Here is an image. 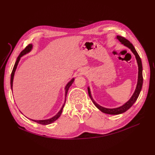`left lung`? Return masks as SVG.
Segmentation results:
<instances>
[{
  "label": "left lung",
  "instance_id": "obj_1",
  "mask_svg": "<svg viewBox=\"0 0 155 155\" xmlns=\"http://www.w3.org/2000/svg\"><path fill=\"white\" fill-rule=\"evenodd\" d=\"M117 39H118L120 43H121L122 44H124L125 46H127L130 49V50L133 51V53L134 54L136 59H137V63H138V83H137V88H136V90L133 94V95L132 96V97H130V99L124 105L121 106L118 108H116V109H107V108H104L100 105H99L98 104H97L92 99L91 94V91L89 88H88V95L90 96L91 100L92 101L93 104L95 105V106L98 109H100L101 112H104L105 114H113V115H116V114H120L121 113H124L125 111L127 110L128 109H129L130 108L133 106V105L134 104L135 101H137V100L138 99V97L139 96V94L140 93V91L142 90V85H143V76H142V61L141 59H140V56L138 55V54L137 53V50H135L134 46L133 45L132 43H130V41H128L127 39H125V37H122V36H120L118 35L117 36Z\"/></svg>",
  "mask_w": 155,
  "mask_h": 155
}]
</instances>
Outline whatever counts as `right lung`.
Returning a JSON list of instances; mask_svg holds the SVG:
<instances>
[{"label": "right lung", "instance_id": "obj_1", "mask_svg": "<svg viewBox=\"0 0 155 155\" xmlns=\"http://www.w3.org/2000/svg\"><path fill=\"white\" fill-rule=\"evenodd\" d=\"M31 48H32V45H31V44H30V45H28V46H26V48L21 51V54H19V55L18 56V58H17V60H16V62H15V65H14V67H13V70H12V74H11L10 83H11L12 90V87H13V81L14 74H15V70H16V68H17V64H18V62H19V60H20L21 58L22 57V55H24L25 54H27V53H28L29 51H30V50H31ZM74 80V79H72V80L70 81L67 84L66 87H65V98L67 97V92H68V89H69L70 87L71 86L72 84L73 83ZM66 99H67V98H66ZM65 102H66V100H65L64 104H63V107H62V108H61V110H59V112H58V113L57 114H56L55 116H54L53 118H51L48 119V120H31L34 121H35V122L38 123V124H41V125H48V124H51V123H53L54 121H55L56 120H58V119L59 118V117L61 116V114L62 111H63V107H64V104H65Z\"/></svg>", "mask_w": 155, "mask_h": 155}]
</instances>
